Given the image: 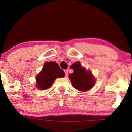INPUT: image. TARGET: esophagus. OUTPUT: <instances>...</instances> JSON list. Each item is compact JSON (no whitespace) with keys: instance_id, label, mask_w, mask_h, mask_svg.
Here are the masks:
<instances>
[{"instance_id":"esophagus-1","label":"esophagus","mask_w":132,"mask_h":132,"mask_svg":"<svg viewBox=\"0 0 132 132\" xmlns=\"http://www.w3.org/2000/svg\"><path fill=\"white\" fill-rule=\"evenodd\" d=\"M64 73H65V76H66V77H67V76L68 75V71L67 70V69H65Z\"/></svg>"}]
</instances>
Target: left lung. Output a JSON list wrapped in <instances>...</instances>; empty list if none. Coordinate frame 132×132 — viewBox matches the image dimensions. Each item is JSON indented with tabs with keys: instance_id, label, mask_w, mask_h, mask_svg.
<instances>
[{
	"instance_id": "1",
	"label": "left lung",
	"mask_w": 132,
	"mask_h": 132,
	"mask_svg": "<svg viewBox=\"0 0 132 132\" xmlns=\"http://www.w3.org/2000/svg\"><path fill=\"white\" fill-rule=\"evenodd\" d=\"M70 68L73 69L74 72L69 75V78L75 89L80 91H86L95 84V79L91 72L82 67L79 62L73 63Z\"/></svg>"
}]
</instances>
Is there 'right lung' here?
<instances>
[{
  "label": "right lung",
  "mask_w": 132,
  "mask_h": 132,
  "mask_svg": "<svg viewBox=\"0 0 132 132\" xmlns=\"http://www.w3.org/2000/svg\"><path fill=\"white\" fill-rule=\"evenodd\" d=\"M64 72L55 62H46L42 71L37 76V87L40 89H48L57 78L64 76Z\"/></svg>",
  "instance_id": "add662e5"
}]
</instances>
